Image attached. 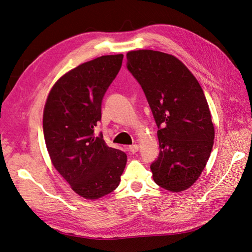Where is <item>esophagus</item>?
I'll use <instances>...</instances> for the list:
<instances>
[{
  "label": "esophagus",
  "mask_w": 252,
  "mask_h": 252,
  "mask_svg": "<svg viewBox=\"0 0 252 252\" xmlns=\"http://www.w3.org/2000/svg\"><path fill=\"white\" fill-rule=\"evenodd\" d=\"M139 145L138 144H133L131 146H129V151L131 152V154H135V152H138L139 150Z\"/></svg>",
  "instance_id": "obj_1"
}]
</instances>
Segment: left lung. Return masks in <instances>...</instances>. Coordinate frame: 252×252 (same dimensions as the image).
Masks as SVG:
<instances>
[{
    "instance_id": "left-lung-1",
    "label": "left lung",
    "mask_w": 252,
    "mask_h": 252,
    "mask_svg": "<svg viewBox=\"0 0 252 252\" xmlns=\"http://www.w3.org/2000/svg\"><path fill=\"white\" fill-rule=\"evenodd\" d=\"M127 68L138 80L158 125L159 154L150 169L156 184L171 192L191 187L210 157L215 126L201 85L168 53L128 51Z\"/></svg>"
}]
</instances>
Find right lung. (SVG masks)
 Returning a JSON list of instances; mask_svg holds the SVG:
<instances>
[{"mask_svg":"<svg viewBox=\"0 0 252 252\" xmlns=\"http://www.w3.org/2000/svg\"><path fill=\"white\" fill-rule=\"evenodd\" d=\"M123 55L102 56L63 74L51 87L43 112V131L51 163L73 191L97 200L116 189L127 163L124 151L94 136L106 90Z\"/></svg>","mask_w":252,"mask_h":252,"instance_id":"obj_1","label":"right lung"}]
</instances>
